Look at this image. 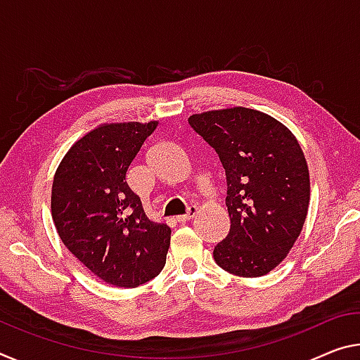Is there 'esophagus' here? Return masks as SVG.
<instances>
[{"instance_id":"1","label":"esophagus","mask_w":360,"mask_h":360,"mask_svg":"<svg viewBox=\"0 0 360 360\" xmlns=\"http://www.w3.org/2000/svg\"><path fill=\"white\" fill-rule=\"evenodd\" d=\"M195 214H197V208L195 207H189V208H187V214L178 216V218H176V221H178V222H187V221H191V219L195 218Z\"/></svg>"}]
</instances>
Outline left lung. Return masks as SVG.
<instances>
[{"label": "left lung", "mask_w": 360, "mask_h": 360, "mask_svg": "<svg viewBox=\"0 0 360 360\" xmlns=\"http://www.w3.org/2000/svg\"><path fill=\"white\" fill-rule=\"evenodd\" d=\"M189 124L213 147L226 171L231 231L216 245V264L261 277L292 250L307 216L309 169L285 124L247 107L195 113Z\"/></svg>", "instance_id": "1"}]
</instances>
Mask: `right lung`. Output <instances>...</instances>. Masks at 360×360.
<instances>
[{
    "mask_svg": "<svg viewBox=\"0 0 360 360\" xmlns=\"http://www.w3.org/2000/svg\"><path fill=\"white\" fill-rule=\"evenodd\" d=\"M158 122L104 123L73 144L56 169L51 213L75 258L105 283L134 288L163 269L171 229L144 213L127 171Z\"/></svg>",
    "mask_w": 360,
    "mask_h": 360,
    "instance_id": "1",
    "label": "right lung"
}]
</instances>
